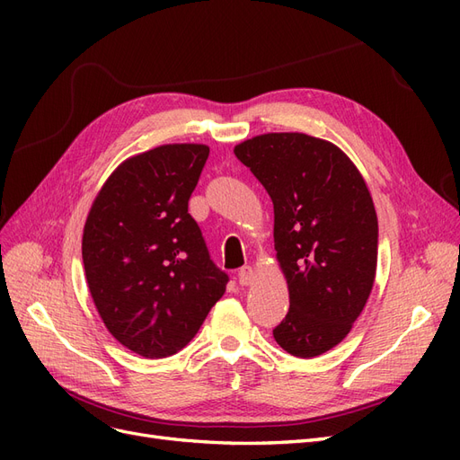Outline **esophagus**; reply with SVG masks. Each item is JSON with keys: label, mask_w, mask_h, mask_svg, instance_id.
Here are the masks:
<instances>
[{"label": "esophagus", "mask_w": 460, "mask_h": 460, "mask_svg": "<svg viewBox=\"0 0 460 460\" xmlns=\"http://www.w3.org/2000/svg\"><path fill=\"white\" fill-rule=\"evenodd\" d=\"M253 278H255V270H253L252 267H243V269L238 270V282H240L242 286H249V284H252Z\"/></svg>", "instance_id": "esophagus-1"}]
</instances>
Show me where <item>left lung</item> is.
<instances>
[{
  "label": "left lung",
  "mask_w": 460,
  "mask_h": 460,
  "mask_svg": "<svg viewBox=\"0 0 460 460\" xmlns=\"http://www.w3.org/2000/svg\"><path fill=\"white\" fill-rule=\"evenodd\" d=\"M274 205V249L289 311L272 333L294 357L336 347L363 313L378 261V218L357 166L326 140L276 132L234 147Z\"/></svg>",
  "instance_id": "left-lung-1"
}]
</instances>
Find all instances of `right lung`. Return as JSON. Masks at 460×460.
<instances>
[{"label": "right lung", "instance_id": "right-lung-1", "mask_svg": "<svg viewBox=\"0 0 460 460\" xmlns=\"http://www.w3.org/2000/svg\"><path fill=\"white\" fill-rule=\"evenodd\" d=\"M207 157V146L172 144L127 159L86 220L82 261L95 309L146 358L186 347L228 284L188 213Z\"/></svg>", "mask_w": 460, "mask_h": 460}]
</instances>
